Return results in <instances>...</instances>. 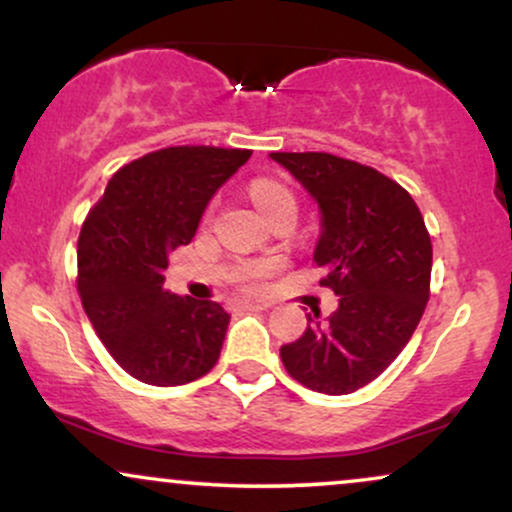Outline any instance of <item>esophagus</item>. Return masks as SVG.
Masks as SVG:
<instances>
[{
	"label": "esophagus",
	"mask_w": 512,
	"mask_h": 512,
	"mask_svg": "<svg viewBox=\"0 0 512 512\" xmlns=\"http://www.w3.org/2000/svg\"><path fill=\"white\" fill-rule=\"evenodd\" d=\"M236 308H243V310H267L269 303H264V301H243V303H238Z\"/></svg>",
	"instance_id": "34e87169"
}]
</instances>
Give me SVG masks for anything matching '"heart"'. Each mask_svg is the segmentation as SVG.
Instances as JSON below:
<instances>
[{
    "mask_svg": "<svg viewBox=\"0 0 512 512\" xmlns=\"http://www.w3.org/2000/svg\"><path fill=\"white\" fill-rule=\"evenodd\" d=\"M250 197L252 202L257 204V209L262 211H269L276 204L281 202H293V195L289 190H286L284 185H279V182L274 180H255L250 185ZM269 272L267 264H250V267L243 269V274H240V281H248V284H255L257 279H262L264 274Z\"/></svg>",
    "mask_w": 512,
    "mask_h": 512,
    "instance_id": "b5f03b06",
    "label": "heart"
}]
</instances>
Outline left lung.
Masks as SVG:
<instances>
[{
	"instance_id": "8db88e82",
	"label": "left lung",
	"mask_w": 512,
	"mask_h": 512,
	"mask_svg": "<svg viewBox=\"0 0 512 512\" xmlns=\"http://www.w3.org/2000/svg\"><path fill=\"white\" fill-rule=\"evenodd\" d=\"M320 209L313 260L339 308L308 315L281 346L293 380L325 395L368 385L399 356L428 303L433 248L424 216L404 187L375 168L332 154H269Z\"/></svg>"
}]
</instances>
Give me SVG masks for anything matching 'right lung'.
I'll list each match as a JSON object with an SVG mask.
<instances>
[{
    "instance_id": "right-lung-1",
    "label": "right lung",
    "mask_w": 512,
    "mask_h": 512,
    "mask_svg": "<svg viewBox=\"0 0 512 512\" xmlns=\"http://www.w3.org/2000/svg\"><path fill=\"white\" fill-rule=\"evenodd\" d=\"M250 151L170 146L110 178L79 236V296L110 356L146 385L175 387L219 361L231 315L163 289L170 252L195 236Z\"/></svg>"
}]
</instances>
